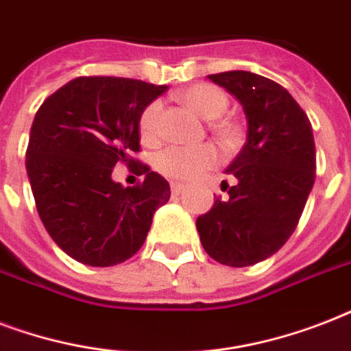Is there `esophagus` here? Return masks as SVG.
Masks as SVG:
<instances>
[{
  "label": "esophagus",
  "instance_id": "1",
  "mask_svg": "<svg viewBox=\"0 0 351 351\" xmlns=\"http://www.w3.org/2000/svg\"><path fill=\"white\" fill-rule=\"evenodd\" d=\"M182 189H184V184H180V182H171V191H173V195H180Z\"/></svg>",
  "mask_w": 351,
  "mask_h": 351
}]
</instances>
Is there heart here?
I'll return each mask as SVG.
<instances>
[{
  "instance_id": "heart-1",
  "label": "heart",
  "mask_w": 351,
  "mask_h": 351,
  "mask_svg": "<svg viewBox=\"0 0 351 351\" xmlns=\"http://www.w3.org/2000/svg\"><path fill=\"white\" fill-rule=\"evenodd\" d=\"M178 100L189 107L195 114L209 121V129L226 149H237L244 140V127L233 118L224 117L230 109V96L224 89L213 84H195L178 95ZM160 120L162 104L151 101L140 114L138 131L145 143L153 145L160 140ZM219 151L204 143L197 147H167L156 154V169L173 180H191L202 171H208L219 164Z\"/></svg>"
}]
</instances>
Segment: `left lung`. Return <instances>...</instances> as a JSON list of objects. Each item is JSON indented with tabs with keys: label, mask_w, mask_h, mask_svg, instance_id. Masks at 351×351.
Here are the masks:
<instances>
[{
	"label": "left lung",
	"mask_w": 351,
	"mask_h": 351,
	"mask_svg": "<svg viewBox=\"0 0 351 351\" xmlns=\"http://www.w3.org/2000/svg\"><path fill=\"white\" fill-rule=\"evenodd\" d=\"M239 98L247 142L228 167L234 186L197 219L204 250L231 267L277 253L295 231L315 182V142L304 109L282 85L247 71L209 74ZM227 189V187H226Z\"/></svg>",
	"instance_id": "left-lung-1"
}]
</instances>
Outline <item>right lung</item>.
Wrapping results in <instances>:
<instances>
[{"label": "right lung", "mask_w": 351, "mask_h": 351, "mask_svg": "<svg viewBox=\"0 0 351 351\" xmlns=\"http://www.w3.org/2000/svg\"><path fill=\"white\" fill-rule=\"evenodd\" d=\"M165 90L142 80L80 76L36 112L27 175L45 230L74 261L109 267L131 258L169 200V182L132 156L140 153V114ZM117 163L136 165L146 178L121 188L110 178Z\"/></svg>", "instance_id": "right-lung-1"}]
</instances>
